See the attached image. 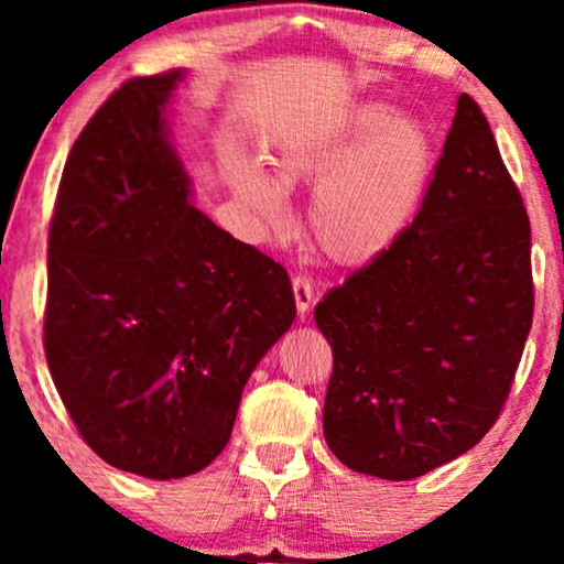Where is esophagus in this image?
Masks as SVG:
<instances>
[{
    "mask_svg": "<svg viewBox=\"0 0 564 564\" xmlns=\"http://www.w3.org/2000/svg\"><path fill=\"white\" fill-rule=\"evenodd\" d=\"M291 289H294V302H296V313L307 315L310 307H313L315 302V291H313V283H310V278L304 275H294L291 278Z\"/></svg>",
    "mask_w": 564,
    "mask_h": 564,
    "instance_id": "34e87169",
    "label": "esophagus"
}]
</instances>
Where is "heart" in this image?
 <instances>
[{
  "label": "heart",
  "mask_w": 564,
  "mask_h": 564,
  "mask_svg": "<svg viewBox=\"0 0 564 564\" xmlns=\"http://www.w3.org/2000/svg\"><path fill=\"white\" fill-rule=\"evenodd\" d=\"M230 185L260 236L291 225L283 191L318 185L310 230L326 260L366 268L403 238L416 217L432 172V138L419 119L384 102H364L332 127L291 138L273 159V174L230 161Z\"/></svg>",
  "instance_id": "obj_1"
}]
</instances>
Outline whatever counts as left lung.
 <instances>
[{
  "mask_svg": "<svg viewBox=\"0 0 564 564\" xmlns=\"http://www.w3.org/2000/svg\"><path fill=\"white\" fill-rule=\"evenodd\" d=\"M323 435L341 464L413 480L496 424L533 323L530 219L469 95L413 225L323 296Z\"/></svg>",
  "mask_w": 564,
  "mask_h": 564,
  "instance_id": "obj_1",
  "label": "left lung"
}]
</instances>
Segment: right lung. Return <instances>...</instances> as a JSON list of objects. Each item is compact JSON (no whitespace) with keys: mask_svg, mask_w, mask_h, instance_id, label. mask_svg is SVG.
Masks as SVG:
<instances>
[{"mask_svg":"<svg viewBox=\"0 0 564 564\" xmlns=\"http://www.w3.org/2000/svg\"><path fill=\"white\" fill-rule=\"evenodd\" d=\"M183 76H138L102 102L50 225L57 394L102 462L148 480L215 462L251 371L296 315L286 270L191 204L166 121Z\"/></svg>","mask_w":564,"mask_h":564,"instance_id":"1","label":"right lung"}]
</instances>
